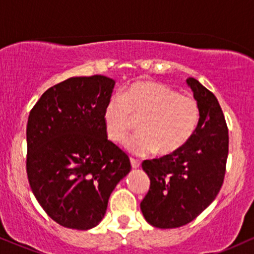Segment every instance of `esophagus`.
<instances>
[{"label": "esophagus", "instance_id": "obj_1", "mask_svg": "<svg viewBox=\"0 0 254 254\" xmlns=\"http://www.w3.org/2000/svg\"><path fill=\"white\" fill-rule=\"evenodd\" d=\"M130 162H131V167L132 168H138L139 166H141V162L137 161L135 159H130Z\"/></svg>", "mask_w": 254, "mask_h": 254}]
</instances>
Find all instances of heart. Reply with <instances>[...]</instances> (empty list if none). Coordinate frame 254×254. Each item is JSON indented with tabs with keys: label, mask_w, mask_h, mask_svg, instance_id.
Returning a JSON list of instances; mask_svg holds the SVG:
<instances>
[{
	"label": "heart",
	"mask_w": 254,
	"mask_h": 254,
	"mask_svg": "<svg viewBox=\"0 0 254 254\" xmlns=\"http://www.w3.org/2000/svg\"><path fill=\"white\" fill-rule=\"evenodd\" d=\"M139 118L138 133L124 142L132 155L145 156L159 151L171 155L193 136L199 122V107L189 95L154 81H142L127 87L121 95L109 99L103 112L107 138L119 143Z\"/></svg>",
	"instance_id": "obj_1"
}]
</instances>
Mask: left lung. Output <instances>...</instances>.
<instances>
[{
	"instance_id": "1",
	"label": "left lung",
	"mask_w": 254,
	"mask_h": 254,
	"mask_svg": "<svg viewBox=\"0 0 254 254\" xmlns=\"http://www.w3.org/2000/svg\"><path fill=\"white\" fill-rule=\"evenodd\" d=\"M199 107L193 136L180 150L145 160L142 168L150 188L142 214L156 228L170 229L193 221L214 202L226 173L228 129L216 97L196 78H186Z\"/></svg>"
}]
</instances>
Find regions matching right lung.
I'll return each instance as SVG.
<instances>
[{
	"label": "right lung",
	"mask_w": 254,
	"mask_h": 254,
	"mask_svg": "<svg viewBox=\"0 0 254 254\" xmlns=\"http://www.w3.org/2000/svg\"><path fill=\"white\" fill-rule=\"evenodd\" d=\"M115 84L103 75L70 77L46 90L28 117L32 192L66 228L98 226L111 193L131 170L129 157L105 132L103 112Z\"/></svg>",
	"instance_id": "add662e5"
}]
</instances>
